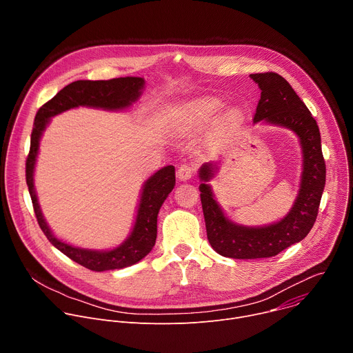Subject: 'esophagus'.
<instances>
[{
  "label": "esophagus",
  "mask_w": 353,
  "mask_h": 353,
  "mask_svg": "<svg viewBox=\"0 0 353 353\" xmlns=\"http://www.w3.org/2000/svg\"><path fill=\"white\" fill-rule=\"evenodd\" d=\"M195 173V166L194 163H183L180 165V168L177 169V176L181 181H187L190 180Z\"/></svg>",
  "instance_id": "obj_1"
}]
</instances>
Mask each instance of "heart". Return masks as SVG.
I'll return each instance as SVG.
<instances>
[{
	"mask_svg": "<svg viewBox=\"0 0 353 353\" xmlns=\"http://www.w3.org/2000/svg\"><path fill=\"white\" fill-rule=\"evenodd\" d=\"M219 108H221V100L218 99H214V97L198 99L185 106L184 116L194 125H204L218 113ZM239 121H240L239 110H230L223 120L226 125H234Z\"/></svg>",
	"mask_w": 353,
	"mask_h": 353,
	"instance_id": "b5f03b06",
	"label": "heart"
}]
</instances>
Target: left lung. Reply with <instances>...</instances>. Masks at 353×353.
Wrapping results in <instances>:
<instances>
[{"instance_id": "left-lung-1", "label": "left lung", "mask_w": 353, "mask_h": 353, "mask_svg": "<svg viewBox=\"0 0 353 353\" xmlns=\"http://www.w3.org/2000/svg\"><path fill=\"white\" fill-rule=\"evenodd\" d=\"M250 77L261 89L254 123L265 120L294 131L303 149L305 165L301 187L290 212L278 223L263 228H244L228 221L214 199L211 187L205 183L212 177L214 165L201 168L199 179L204 183L199 185V195L208 240L221 256L241 260L274 257L289 245L303 240L319 215L325 184L320 130L310 110L279 74L263 72Z\"/></svg>"}]
</instances>
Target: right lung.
<instances>
[{"instance_id": "obj_1", "label": "right lung", "mask_w": 353, "mask_h": 353, "mask_svg": "<svg viewBox=\"0 0 353 353\" xmlns=\"http://www.w3.org/2000/svg\"><path fill=\"white\" fill-rule=\"evenodd\" d=\"M143 83L145 81L137 77L113 78L108 81H75L63 88L53 99L44 103L34 117V125L30 135V149L26 158V184L29 187L37 223L50 243L72 261L90 271L100 272L125 268L149 254V251L152 250L157 241L158 212L176 184L174 166L161 169L145 183L132 233L120 247L110 251L83 250L56 239L43 219L33 187V169L39 141L50 117L77 106L102 108L108 110L124 109L138 99Z\"/></svg>"}]
</instances>
